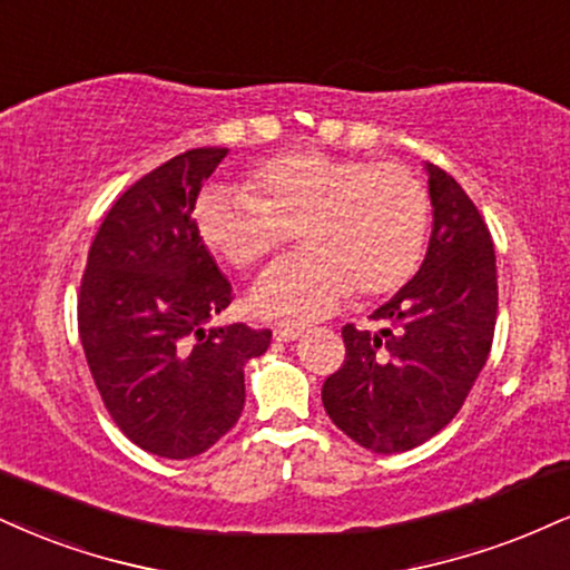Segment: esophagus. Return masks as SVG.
<instances>
[{
    "label": "esophagus",
    "instance_id": "esophagus-1",
    "mask_svg": "<svg viewBox=\"0 0 570 570\" xmlns=\"http://www.w3.org/2000/svg\"><path fill=\"white\" fill-rule=\"evenodd\" d=\"M273 337H276L278 342H292V340L303 337V328H297V326H278V328H273Z\"/></svg>",
    "mask_w": 570,
    "mask_h": 570
}]
</instances>
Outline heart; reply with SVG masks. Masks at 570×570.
Returning <instances> with one entry per match:
<instances>
[{
    "label": "heart",
    "instance_id": "1",
    "mask_svg": "<svg viewBox=\"0 0 570 570\" xmlns=\"http://www.w3.org/2000/svg\"><path fill=\"white\" fill-rule=\"evenodd\" d=\"M196 230L225 263L249 271L297 228L299 252L252 292L257 313L315 321L347 297L376 299L414 276L430 225V196L401 164H368L326 150H292L259 164L244 190L207 188Z\"/></svg>",
    "mask_w": 570,
    "mask_h": 570
}]
</instances>
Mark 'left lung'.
I'll list each match as a JSON object with an SVG mask.
<instances>
[{
	"label": "left lung",
	"instance_id": "1",
	"mask_svg": "<svg viewBox=\"0 0 570 570\" xmlns=\"http://www.w3.org/2000/svg\"><path fill=\"white\" fill-rule=\"evenodd\" d=\"M430 175L433 233L416 276L372 313L380 332L342 328L345 361L321 401L376 454L430 441L456 416L491 353L499 289L489 225L449 173Z\"/></svg>",
	"mask_w": 570,
	"mask_h": 570
}]
</instances>
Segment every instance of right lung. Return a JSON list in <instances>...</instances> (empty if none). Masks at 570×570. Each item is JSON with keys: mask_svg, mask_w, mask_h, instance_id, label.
<instances>
[{"mask_svg": "<svg viewBox=\"0 0 570 570\" xmlns=\"http://www.w3.org/2000/svg\"><path fill=\"white\" fill-rule=\"evenodd\" d=\"M228 148H194L140 177L102 217L79 286V337L116 428L142 451L190 459L244 409V363L271 328L204 324L233 303L196 230L198 190Z\"/></svg>", "mask_w": 570, "mask_h": 570, "instance_id": "1", "label": "right lung"}]
</instances>
